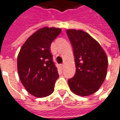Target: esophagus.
Here are the masks:
<instances>
[{"label":"esophagus","mask_w":120,"mask_h":120,"mask_svg":"<svg viewBox=\"0 0 120 120\" xmlns=\"http://www.w3.org/2000/svg\"><path fill=\"white\" fill-rule=\"evenodd\" d=\"M61 67L62 68H64V64H61Z\"/></svg>","instance_id":"esophagus-1"}]
</instances>
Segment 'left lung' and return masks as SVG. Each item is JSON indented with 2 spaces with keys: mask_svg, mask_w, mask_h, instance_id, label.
I'll list each match as a JSON object with an SVG mask.
<instances>
[{
  "mask_svg": "<svg viewBox=\"0 0 120 120\" xmlns=\"http://www.w3.org/2000/svg\"><path fill=\"white\" fill-rule=\"evenodd\" d=\"M67 34L73 48L76 74L69 79L71 90L82 97L97 91L105 80L108 57L99 43L82 30L68 29Z\"/></svg>",
  "mask_w": 120,
  "mask_h": 120,
  "instance_id": "8db88e82",
  "label": "left lung"
}]
</instances>
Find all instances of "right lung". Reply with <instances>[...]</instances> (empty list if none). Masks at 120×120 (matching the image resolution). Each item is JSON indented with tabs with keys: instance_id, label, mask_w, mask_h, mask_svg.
Returning a JSON list of instances; mask_svg holds the SVG:
<instances>
[{
	"instance_id": "1",
	"label": "right lung",
	"mask_w": 120,
	"mask_h": 120,
	"mask_svg": "<svg viewBox=\"0 0 120 120\" xmlns=\"http://www.w3.org/2000/svg\"><path fill=\"white\" fill-rule=\"evenodd\" d=\"M61 31L55 27L41 28L27 38L19 52L17 71L21 82L36 97L49 96L54 91L59 74L50 46Z\"/></svg>"
}]
</instances>
